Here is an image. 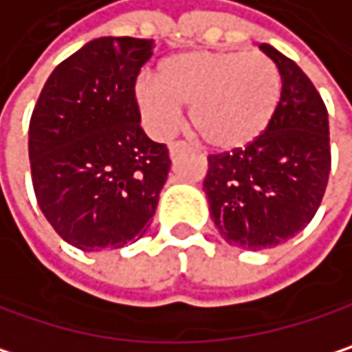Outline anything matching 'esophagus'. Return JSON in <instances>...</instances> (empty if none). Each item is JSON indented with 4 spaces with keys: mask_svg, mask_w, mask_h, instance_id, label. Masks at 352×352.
<instances>
[{
    "mask_svg": "<svg viewBox=\"0 0 352 352\" xmlns=\"http://www.w3.org/2000/svg\"><path fill=\"white\" fill-rule=\"evenodd\" d=\"M186 150H188V144H186V142H170V144H168V154H170V158L179 156V154L186 152Z\"/></svg>",
    "mask_w": 352,
    "mask_h": 352,
    "instance_id": "34e87169",
    "label": "esophagus"
}]
</instances>
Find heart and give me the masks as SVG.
Segmentation results:
<instances>
[{"instance_id": "obj_1", "label": "heart", "mask_w": 352, "mask_h": 352, "mask_svg": "<svg viewBox=\"0 0 352 352\" xmlns=\"http://www.w3.org/2000/svg\"><path fill=\"white\" fill-rule=\"evenodd\" d=\"M133 94L154 135H170L179 125L182 107H190L192 127L204 144L233 152L270 127L283 78L264 53L182 51L158 63L156 80L142 76Z\"/></svg>"}]
</instances>
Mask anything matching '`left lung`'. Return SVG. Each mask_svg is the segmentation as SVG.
I'll list each match as a JSON object with an SVG mask.
<instances>
[{"instance_id":"8db88e82","label":"left lung","mask_w":352,"mask_h":352,"mask_svg":"<svg viewBox=\"0 0 352 352\" xmlns=\"http://www.w3.org/2000/svg\"><path fill=\"white\" fill-rule=\"evenodd\" d=\"M278 65L283 94L270 127L250 146L208 156L204 192L229 245L260 252L303 231L320 208L330 175L326 104L303 69L262 43Z\"/></svg>"}]
</instances>
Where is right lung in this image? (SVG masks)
I'll use <instances>...</instances> for the list:
<instances>
[{
  "mask_svg": "<svg viewBox=\"0 0 352 352\" xmlns=\"http://www.w3.org/2000/svg\"><path fill=\"white\" fill-rule=\"evenodd\" d=\"M152 38L100 36L45 82L28 127L38 208L69 245L117 250L142 237L170 168L140 127L135 78Z\"/></svg>",
  "mask_w": 352,
  "mask_h": 352,
  "instance_id": "obj_1",
  "label": "right lung"
}]
</instances>
